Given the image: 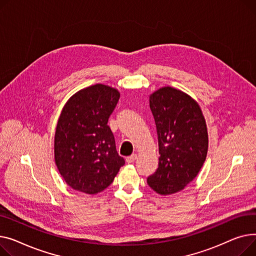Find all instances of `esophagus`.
Listing matches in <instances>:
<instances>
[{
	"instance_id": "esophagus-1",
	"label": "esophagus",
	"mask_w": 256,
	"mask_h": 256,
	"mask_svg": "<svg viewBox=\"0 0 256 256\" xmlns=\"http://www.w3.org/2000/svg\"><path fill=\"white\" fill-rule=\"evenodd\" d=\"M136 159H138V155H136V154H133V155H131V156H129V157L126 158V162H127V163H132V162H134Z\"/></svg>"
}]
</instances>
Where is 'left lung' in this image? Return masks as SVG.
<instances>
[{
    "label": "left lung",
    "mask_w": 256,
    "mask_h": 256,
    "mask_svg": "<svg viewBox=\"0 0 256 256\" xmlns=\"http://www.w3.org/2000/svg\"><path fill=\"white\" fill-rule=\"evenodd\" d=\"M159 146L157 170L146 180L161 195L183 190L196 176L206 158L208 138L198 103L172 86L150 95Z\"/></svg>",
    "instance_id": "obj_1"
}]
</instances>
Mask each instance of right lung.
I'll return each mask as SVG.
<instances>
[{
  "instance_id": "obj_1",
  "label": "right lung",
  "mask_w": 256,
  "mask_h": 256,
  "mask_svg": "<svg viewBox=\"0 0 256 256\" xmlns=\"http://www.w3.org/2000/svg\"><path fill=\"white\" fill-rule=\"evenodd\" d=\"M118 98V90L97 84L70 97L60 114L54 161L67 185L74 190L86 194L103 191L125 164L108 125Z\"/></svg>"
}]
</instances>
